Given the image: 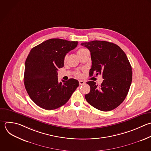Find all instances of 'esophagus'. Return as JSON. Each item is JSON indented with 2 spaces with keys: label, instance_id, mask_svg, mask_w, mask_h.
I'll use <instances>...</instances> for the list:
<instances>
[{
  "label": "esophagus",
  "instance_id": "1",
  "mask_svg": "<svg viewBox=\"0 0 151 151\" xmlns=\"http://www.w3.org/2000/svg\"><path fill=\"white\" fill-rule=\"evenodd\" d=\"M84 83H85V82L83 81H82V80H80V81H79V84H80V85H83V84H84Z\"/></svg>",
  "mask_w": 151,
  "mask_h": 151
}]
</instances>
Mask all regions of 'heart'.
Returning <instances> with one entry per match:
<instances>
[{
  "mask_svg": "<svg viewBox=\"0 0 151 151\" xmlns=\"http://www.w3.org/2000/svg\"><path fill=\"white\" fill-rule=\"evenodd\" d=\"M85 49L84 48H80V49H79L78 50V51H77V53H78V52H81V51H83V50H84ZM77 76H78L79 75V74L78 73H77L76 74Z\"/></svg>",
  "mask_w": 151,
  "mask_h": 151,
  "instance_id": "heart-1",
  "label": "heart"
}]
</instances>
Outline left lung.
Instances as JSON below:
<instances>
[{
	"instance_id": "1",
	"label": "left lung",
	"mask_w": 151,
	"mask_h": 151,
	"mask_svg": "<svg viewBox=\"0 0 151 151\" xmlns=\"http://www.w3.org/2000/svg\"><path fill=\"white\" fill-rule=\"evenodd\" d=\"M90 52L92 61L90 76L101 74V84L90 81L87 101L96 109L108 111L118 107L125 99L132 80V67L124 51L116 44L104 41L83 42Z\"/></svg>"
}]
</instances>
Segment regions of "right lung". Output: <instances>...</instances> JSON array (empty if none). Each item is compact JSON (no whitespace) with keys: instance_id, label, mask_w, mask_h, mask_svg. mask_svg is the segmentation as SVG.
I'll return each mask as SVG.
<instances>
[{"instance_id":"right-lung-1","label":"right lung","mask_w":151,"mask_h":151,"mask_svg":"<svg viewBox=\"0 0 151 151\" xmlns=\"http://www.w3.org/2000/svg\"><path fill=\"white\" fill-rule=\"evenodd\" d=\"M77 41L53 38L34 47L25 61L24 84L31 100L40 107L51 110L65 104L78 87L77 80L58 82L57 71Z\"/></svg>"}]
</instances>
